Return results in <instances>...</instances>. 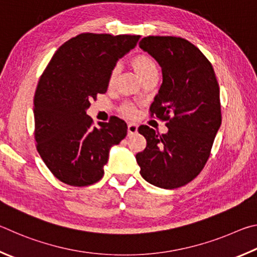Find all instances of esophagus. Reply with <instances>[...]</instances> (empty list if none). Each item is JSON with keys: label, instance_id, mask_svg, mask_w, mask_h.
<instances>
[{"label": "esophagus", "instance_id": "esophagus-1", "mask_svg": "<svg viewBox=\"0 0 257 257\" xmlns=\"http://www.w3.org/2000/svg\"><path fill=\"white\" fill-rule=\"evenodd\" d=\"M127 133L128 136H134V134L138 133V125L134 123H128L127 124Z\"/></svg>", "mask_w": 257, "mask_h": 257}]
</instances>
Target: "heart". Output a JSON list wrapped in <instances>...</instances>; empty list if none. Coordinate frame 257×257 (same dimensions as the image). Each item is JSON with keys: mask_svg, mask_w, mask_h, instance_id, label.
<instances>
[{"mask_svg": "<svg viewBox=\"0 0 257 257\" xmlns=\"http://www.w3.org/2000/svg\"><path fill=\"white\" fill-rule=\"evenodd\" d=\"M130 63H131V66L137 72L138 75L140 76L142 81H146L149 78H154V76H158V67H157V64L150 56L146 55V54L134 55L130 60ZM117 75H118V66H114L109 73L108 84H114L117 79ZM119 111L121 115L130 117V118L137 115V108L132 103H124V105H121Z\"/></svg>", "mask_w": 257, "mask_h": 257, "instance_id": "b5f03b06", "label": "heart"}]
</instances>
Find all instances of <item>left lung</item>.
<instances>
[{"label":"left lung","mask_w":257,"mask_h":257,"mask_svg":"<svg viewBox=\"0 0 257 257\" xmlns=\"http://www.w3.org/2000/svg\"><path fill=\"white\" fill-rule=\"evenodd\" d=\"M139 45L161 66L150 115L167 121L168 132L160 136L141 125L147 147L136 158L148 183L173 190L193 181L209 159L221 125L219 84L210 61L186 39L149 36Z\"/></svg>","instance_id":"obj_1"}]
</instances>
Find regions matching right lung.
<instances>
[{
  "mask_svg": "<svg viewBox=\"0 0 257 257\" xmlns=\"http://www.w3.org/2000/svg\"><path fill=\"white\" fill-rule=\"evenodd\" d=\"M140 36L80 34L54 54L34 98L35 140L45 165L61 182L88 186L100 181L109 150L127 133L123 119L108 123L87 115L90 101L105 93L117 61L137 46Z\"/></svg>",
  "mask_w": 257,
  "mask_h": 257,
  "instance_id": "obj_1",
  "label": "right lung"
}]
</instances>
